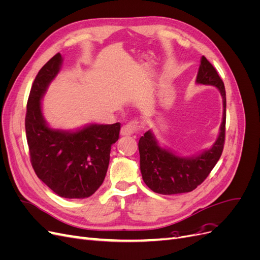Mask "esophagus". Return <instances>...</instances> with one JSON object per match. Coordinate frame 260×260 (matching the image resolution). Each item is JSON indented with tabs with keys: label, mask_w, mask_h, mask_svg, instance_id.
<instances>
[{
	"label": "esophagus",
	"mask_w": 260,
	"mask_h": 260,
	"mask_svg": "<svg viewBox=\"0 0 260 260\" xmlns=\"http://www.w3.org/2000/svg\"><path fill=\"white\" fill-rule=\"evenodd\" d=\"M139 130V122L136 120H132L128 122L127 124H124L123 127L120 130V135L121 136H131L133 133H136Z\"/></svg>",
	"instance_id": "34e87169"
}]
</instances>
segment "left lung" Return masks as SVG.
<instances>
[{
  "instance_id": "obj_1",
  "label": "left lung",
  "mask_w": 260,
  "mask_h": 260,
  "mask_svg": "<svg viewBox=\"0 0 260 260\" xmlns=\"http://www.w3.org/2000/svg\"><path fill=\"white\" fill-rule=\"evenodd\" d=\"M196 83L216 86L222 96L223 114L219 136L210 148L198 155L183 157L159 145L152 130L139 141L140 169L143 181L152 191L162 195L181 194L193 191L205 180L216 166L223 151L225 135V89L205 56H202Z\"/></svg>"
}]
</instances>
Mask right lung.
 <instances>
[{
    "label": "right lung",
    "instance_id": "right-lung-1",
    "mask_svg": "<svg viewBox=\"0 0 260 260\" xmlns=\"http://www.w3.org/2000/svg\"><path fill=\"white\" fill-rule=\"evenodd\" d=\"M61 62L57 53L40 69L31 86L25 119L30 160L38 178L54 193L65 199H86L103 183L120 123H90L75 131L49 127L41 100Z\"/></svg>",
    "mask_w": 260,
    "mask_h": 260
}]
</instances>
